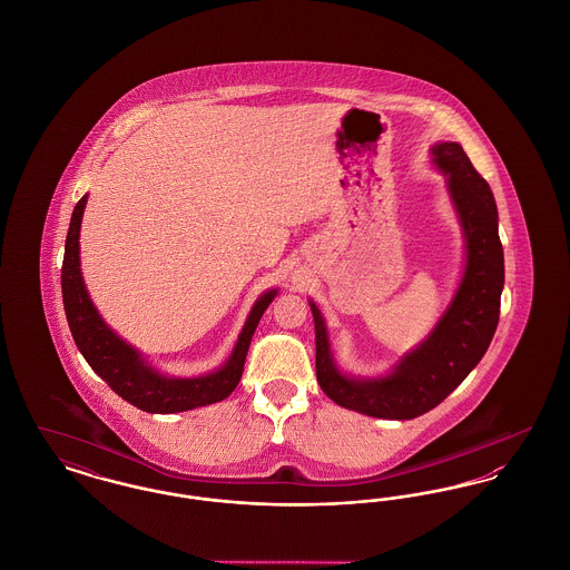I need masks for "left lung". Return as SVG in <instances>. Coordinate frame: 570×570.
Segmentation results:
<instances>
[{
    "label": "left lung",
    "mask_w": 570,
    "mask_h": 570,
    "mask_svg": "<svg viewBox=\"0 0 570 570\" xmlns=\"http://www.w3.org/2000/svg\"><path fill=\"white\" fill-rule=\"evenodd\" d=\"M434 164L449 177L465 237V272L449 309L430 337L384 379H346L328 348L325 321L309 301L316 326V379L335 404L379 419L406 421L438 406L488 353L500 318L504 252L489 184L460 142H438Z\"/></svg>",
    "instance_id": "left-lung-1"
}]
</instances>
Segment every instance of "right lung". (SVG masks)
<instances>
[{"label":"right lung","mask_w":570,"mask_h":570,"mask_svg":"<svg viewBox=\"0 0 570 570\" xmlns=\"http://www.w3.org/2000/svg\"><path fill=\"white\" fill-rule=\"evenodd\" d=\"M87 203V194L77 203L61 265V295L68 326L72 331L75 344L81 351L91 370L109 384L110 389L130 402L132 406L154 414L184 412L191 407L207 406L228 397L239 384L244 374L245 356L252 342V335L261 323L265 309L269 307L277 291H269L258 298L247 316L244 331L237 340V346L224 367L214 374L198 379H168L151 370L140 354L130 344L119 340L98 309L82 284L81 263H79V233H81L82 209Z\"/></svg>","instance_id":"right-lung-1"}]
</instances>
